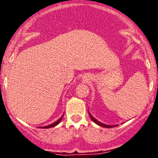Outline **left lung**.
Wrapping results in <instances>:
<instances>
[{"mask_svg":"<svg viewBox=\"0 0 158 158\" xmlns=\"http://www.w3.org/2000/svg\"><path fill=\"white\" fill-rule=\"evenodd\" d=\"M89 115H90V118H91V119L92 120L94 121V123H96V124H97V125H99V126H102V127H104V128H112V127H114V126H108V125H105V124H103V123H100V122H99V121L98 120H97V119H96L95 118H94L93 117H92L91 115H90V114L89 113Z\"/></svg>","mask_w":158,"mask_h":158,"instance_id":"1","label":"left lung"}]
</instances>
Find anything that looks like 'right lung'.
Instances as JSON below:
<instances>
[{
	"mask_svg": "<svg viewBox=\"0 0 158 158\" xmlns=\"http://www.w3.org/2000/svg\"><path fill=\"white\" fill-rule=\"evenodd\" d=\"M62 117H63V116H62V117H61L60 119H59V120H57V121H56V122H55L54 123H52V124H51V125H49V126H48L41 127V128H51V127H54V126H57V125L59 124V123L61 122V119H62ZM40 128H41V127H40Z\"/></svg>",
	"mask_w": 158,
	"mask_h": 158,
	"instance_id": "obj_1",
	"label": "right lung"
}]
</instances>
